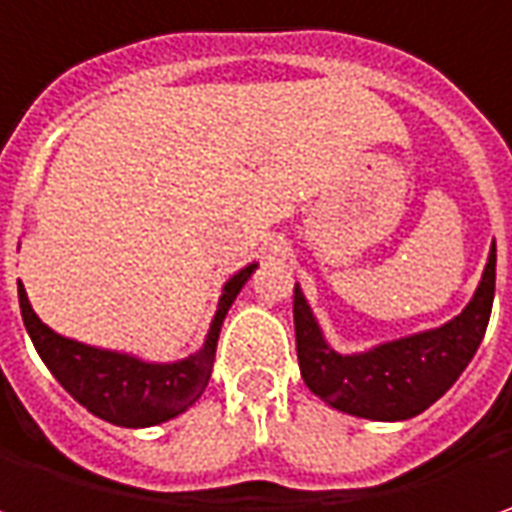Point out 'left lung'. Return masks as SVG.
Instances as JSON below:
<instances>
[{
  "mask_svg": "<svg viewBox=\"0 0 512 512\" xmlns=\"http://www.w3.org/2000/svg\"><path fill=\"white\" fill-rule=\"evenodd\" d=\"M496 295V249L467 309L450 323L381 344L361 355H338L323 341L306 300L295 286V341L306 387L335 410L372 418L404 421L435 404L473 361L487 332Z\"/></svg>",
  "mask_w": 512,
  "mask_h": 512,
  "instance_id": "8db88e82",
  "label": "left lung"
}]
</instances>
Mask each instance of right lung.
<instances>
[{
	"instance_id": "add662e5",
	"label": "right lung",
	"mask_w": 512,
	"mask_h": 512,
	"mask_svg": "<svg viewBox=\"0 0 512 512\" xmlns=\"http://www.w3.org/2000/svg\"><path fill=\"white\" fill-rule=\"evenodd\" d=\"M255 269L257 263L240 269L223 286V298L217 306L206 344L200 352H194L177 364H143L131 355L94 349V346L77 344V341L56 335L54 329H48L36 318L22 283H19V306H22V321L39 358L85 410L117 427H154L189 410L203 395V389L212 378L214 349H217L223 318Z\"/></svg>"
}]
</instances>
